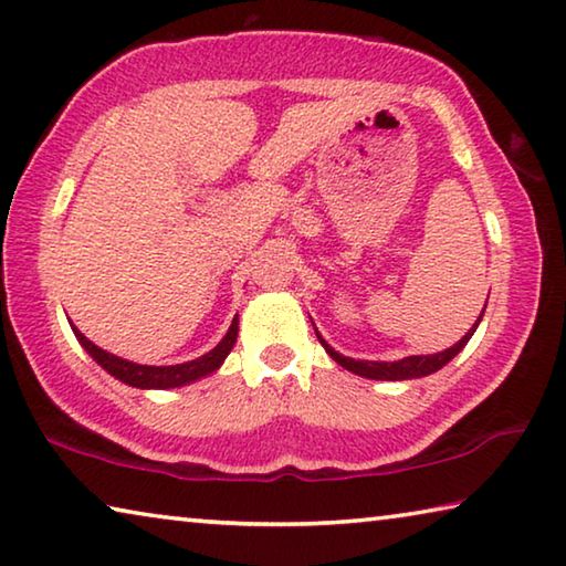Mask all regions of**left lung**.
I'll return each instance as SVG.
<instances>
[{
    "label": "left lung",
    "instance_id": "1",
    "mask_svg": "<svg viewBox=\"0 0 566 566\" xmlns=\"http://www.w3.org/2000/svg\"><path fill=\"white\" fill-rule=\"evenodd\" d=\"M483 310H486V307H483ZM481 317H483V312H481ZM481 317L476 319V325H473L469 332H465V335L459 339V343H455L453 347L443 349V353H436V355H412V357H402V360H396V363L353 360V357H345V355L335 353V349H332V347L325 343V339H322L319 332H317V329H315V332H317V339L322 343V347L327 349V355H329L332 360H335L337 365H343L345 370L360 375V378H370V380H412V378H426V375L441 370V367H443L446 363H451L453 357L459 355L461 349L465 347V343H469L473 332H476Z\"/></svg>",
    "mask_w": 566,
    "mask_h": 566
}]
</instances>
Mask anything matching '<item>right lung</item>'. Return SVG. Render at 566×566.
<instances>
[{
	"mask_svg": "<svg viewBox=\"0 0 566 566\" xmlns=\"http://www.w3.org/2000/svg\"><path fill=\"white\" fill-rule=\"evenodd\" d=\"M75 337L80 339V345H83L90 357L113 375V378L123 380L125 385H133V388H156V390H166V388H181L186 382H193L199 378H206V375L217 373L221 363L227 360V355L231 353V347L237 343V335H239V315L231 322V327L227 332V337L221 339V343L211 349V353H206L201 357H196L191 363H181V365H138V363H130V360H123V357H115L111 353H105L97 345L90 343V339L73 325Z\"/></svg>",
	"mask_w": 566,
	"mask_h": 566,
	"instance_id": "right-lung-1",
	"label": "right lung"
}]
</instances>
